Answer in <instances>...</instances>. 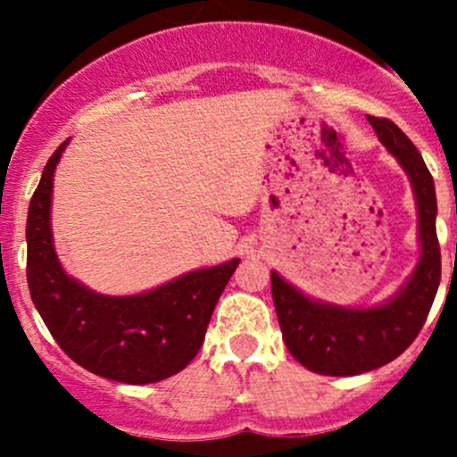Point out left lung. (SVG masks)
I'll return each mask as SVG.
<instances>
[{
  "label": "left lung",
  "instance_id": "obj_1",
  "mask_svg": "<svg viewBox=\"0 0 457 457\" xmlns=\"http://www.w3.org/2000/svg\"><path fill=\"white\" fill-rule=\"evenodd\" d=\"M370 119L378 141L395 156L418 207L420 258L403 287L380 305L343 307L318 301L271 271V298L289 353L322 376H356L386 365L416 340L440 285L436 186L418 147L389 119Z\"/></svg>",
  "mask_w": 457,
  "mask_h": 457
}]
</instances>
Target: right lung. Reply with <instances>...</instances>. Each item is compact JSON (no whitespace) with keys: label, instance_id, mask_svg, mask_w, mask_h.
Listing matches in <instances>:
<instances>
[{"label":"right lung","instance_id":"right-lung-1","mask_svg":"<svg viewBox=\"0 0 457 457\" xmlns=\"http://www.w3.org/2000/svg\"><path fill=\"white\" fill-rule=\"evenodd\" d=\"M68 141L46 163L29 207L26 276L32 303L59 347L84 370L126 385L165 380L199 353L212 312L241 258L130 296L99 294L72 278L54 250L50 223L54 170Z\"/></svg>","mask_w":457,"mask_h":457}]
</instances>
